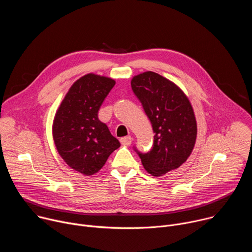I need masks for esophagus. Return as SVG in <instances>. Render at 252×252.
I'll return each instance as SVG.
<instances>
[{"instance_id":"34e87169","label":"esophagus","mask_w":252,"mask_h":252,"mask_svg":"<svg viewBox=\"0 0 252 252\" xmlns=\"http://www.w3.org/2000/svg\"><path fill=\"white\" fill-rule=\"evenodd\" d=\"M120 140H121V143H122V145L128 147V146H130V143H131V141H132V138H131V136H130V135H127V136L122 137Z\"/></svg>"}]
</instances>
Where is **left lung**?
I'll list each match as a JSON object with an SVG mask.
<instances>
[{
	"instance_id": "1",
	"label": "left lung",
	"mask_w": 252,
	"mask_h": 252,
	"mask_svg": "<svg viewBox=\"0 0 252 252\" xmlns=\"http://www.w3.org/2000/svg\"><path fill=\"white\" fill-rule=\"evenodd\" d=\"M130 84L155 132L152 150L135 152L149 173L163 175L178 168L192 153L197 134L193 109L181 88L154 71L134 76Z\"/></svg>"
}]
</instances>
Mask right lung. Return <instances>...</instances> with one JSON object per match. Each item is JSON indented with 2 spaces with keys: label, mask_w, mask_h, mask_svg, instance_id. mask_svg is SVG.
Masks as SVG:
<instances>
[{
  "label": "right lung",
  "mask_w": 252,
  "mask_h": 252,
  "mask_svg": "<svg viewBox=\"0 0 252 252\" xmlns=\"http://www.w3.org/2000/svg\"><path fill=\"white\" fill-rule=\"evenodd\" d=\"M115 85L111 78L85 75L69 88L54 119L53 137L59 155L69 167L85 175L96 173L121 147L97 118L102 101Z\"/></svg>",
  "instance_id": "add662e5"
}]
</instances>
